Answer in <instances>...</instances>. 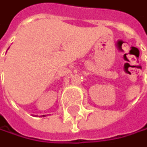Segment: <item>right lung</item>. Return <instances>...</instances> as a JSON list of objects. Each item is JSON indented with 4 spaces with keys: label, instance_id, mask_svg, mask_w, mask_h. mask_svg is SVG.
<instances>
[{
    "label": "right lung",
    "instance_id": "add662e5",
    "mask_svg": "<svg viewBox=\"0 0 147 147\" xmlns=\"http://www.w3.org/2000/svg\"><path fill=\"white\" fill-rule=\"evenodd\" d=\"M42 116H44V115H42Z\"/></svg>",
    "mask_w": 147,
    "mask_h": 147
}]
</instances>
